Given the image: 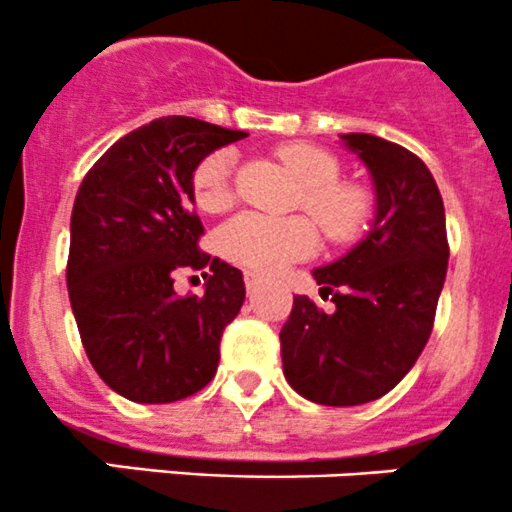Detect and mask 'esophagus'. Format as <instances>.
<instances>
[{"instance_id":"obj_1","label":"esophagus","mask_w":512,"mask_h":512,"mask_svg":"<svg viewBox=\"0 0 512 512\" xmlns=\"http://www.w3.org/2000/svg\"><path fill=\"white\" fill-rule=\"evenodd\" d=\"M260 282H262V277L257 275V272L245 270V287H247V292H255V289L260 287Z\"/></svg>"}]
</instances>
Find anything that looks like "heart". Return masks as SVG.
Here are the masks:
<instances>
[{
	"label": "heart",
	"mask_w": 512,
	"mask_h": 512,
	"mask_svg": "<svg viewBox=\"0 0 512 512\" xmlns=\"http://www.w3.org/2000/svg\"><path fill=\"white\" fill-rule=\"evenodd\" d=\"M277 158L304 185L299 205L317 220L332 242H354L369 227L374 215V195L359 180H342L337 156L312 143H285ZM232 151H215L195 165V203L208 213L225 208L232 195ZM220 250L225 257L260 272H275L317 250V227L304 215L272 218L260 213H242L220 230Z\"/></svg>",
	"instance_id": "obj_1"
}]
</instances>
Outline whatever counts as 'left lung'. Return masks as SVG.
Wrapping results in <instances>:
<instances>
[{
    "instance_id": "obj_1",
    "label": "left lung",
    "mask_w": 512,
    "mask_h": 512,
    "mask_svg": "<svg viewBox=\"0 0 512 512\" xmlns=\"http://www.w3.org/2000/svg\"><path fill=\"white\" fill-rule=\"evenodd\" d=\"M376 188L369 235L314 270L334 312L297 294L280 332L285 379L322 406H359L389 394L431 337L448 270L446 210L431 170L399 143L342 136Z\"/></svg>"
}]
</instances>
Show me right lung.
<instances>
[{"label":"right lung","instance_id":"1","mask_svg":"<svg viewBox=\"0 0 512 512\" xmlns=\"http://www.w3.org/2000/svg\"><path fill=\"white\" fill-rule=\"evenodd\" d=\"M245 131L165 116L113 143L86 173L71 213V309L96 374L138 404L198 394L218 371L220 339L245 302L237 267L198 247L193 173ZM178 269L206 292L178 298Z\"/></svg>","mask_w":512,"mask_h":512}]
</instances>
